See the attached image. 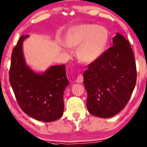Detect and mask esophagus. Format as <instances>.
I'll return each instance as SVG.
<instances>
[{"label":"esophagus","mask_w":147,"mask_h":147,"mask_svg":"<svg viewBox=\"0 0 147 147\" xmlns=\"http://www.w3.org/2000/svg\"><path fill=\"white\" fill-rule=\"evenodd\" d=\"M83 81H84L83 76L81 75V74H80V75L78 76V78H77V79H76V82H78V83H82V82H83Z\"/></svg>","instance_id":"esophagus-1"}]
</instances>
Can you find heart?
Wrapping results in <instances>:
<instances>
[{"mask_svg": "<svg viewBox=\"0 0 147 147\" xmlns=\"http://www.w3.org/2000/svg\"><path fill=\"white\" fill-rule=\"evenodd\" d=\"M108 32L102 26L83 24L68 32L65 38L67 45L78 47V56L82 61L91 63L98 58L108 42Z\"/></svg>", "mask_w": 147, "mask_h": 147, "instance_id": "heart-1", "label": "heart"}]
</instances>
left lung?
<instances>
[{"mask_svg":"<svg viewBox=\"0 0 147 147\" xmlns=\"http://www.w3.org/2000/svg\"><path fill=\"white\" fill-rule=\"evenodd\" d=\"M136 66L128 40L117 34L113 45L88 66L84 74L89 113L108 118L121 111L136 82Z\"/></svg>","mask_w":147,"mask_h":147,"instance_id":"obj_1","label":"left lung"}]
</instances>
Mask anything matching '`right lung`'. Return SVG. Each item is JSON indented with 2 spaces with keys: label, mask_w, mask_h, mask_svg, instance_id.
Wrapping results in <instances>:
<instances>
[{
  "label": "right lung",
  "mask_w": 147,
  "mask_h": 147,
  "mask_svg": "<svg viewBox=\"0 0 147 147\" xmlns=\"http://www.w3.org/2000/svg\"><path fill=\"white\" fill-rule=\"evenodd\" d=\"M28 37L21 36L13 49L9 81L22 111L34 119L51 122L63 113V92L69 84L65 65L52 66L42 74L34 72L26 65L22 52L23 41Z\"/></svg>",
  "instance_id": "1"
}]
</instances>
